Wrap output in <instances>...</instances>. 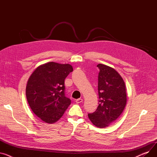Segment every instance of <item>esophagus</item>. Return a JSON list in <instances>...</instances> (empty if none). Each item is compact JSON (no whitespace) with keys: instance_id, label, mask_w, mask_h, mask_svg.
Segmentation results:
<instances>
[{"instance_id":"esophagus-1","label":"esophagus","mask_w":157,"mask_h":157,"mask_svg":"<svg viewBox=\"0 0 157 157\" xmlns=\"http://www.w3.org/2000/svg\"><path fill=\"white\" fill-rule=\"evenodd\" d=\"M83 102V99H82V98H78V99H76V102L78 103V104L81 103V102Z\"/></svg>"}]
</instances>
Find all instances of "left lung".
<instances>
[{
    "instance_id": "obj_1",
    "label": "left lung",
    "mask_w": 157,
    "mask_h": 157,
    "mask_svg": "<svg viewBox=\"0 0 157 157\" xmlns=\"http://www.w3.org/2000/svg\"><path fill=\"white\" fill-rule=\"evenodd\" d=\"M98 77V105L93 113L88 114L90 120L98 128H105L116 120L127 104L124 80L114 69L99 63Z\"/></svg>"
}]
</instances>
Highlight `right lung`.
I'll use <instances>...</instances> for the list:
<instances>
[{
	"label": "right lung",
	"instance_id": "add662e5",
	"mask_svg": "<svg viewBox=\"0 0 157 157\" xmlns=\"http://www.w3.org/2000/svg\"><path fill=\"white\" fill-rule=\"evenodd\" d=\"M72 65L53 62L39 65L32 73L26 86V97L32 111L47 123L56 122L71 104L65 96V79Z\"/></svg>",
	"mask_w": 157,
	"mask_h": 157
}]
</instances>
